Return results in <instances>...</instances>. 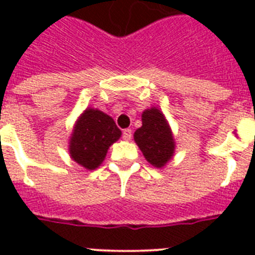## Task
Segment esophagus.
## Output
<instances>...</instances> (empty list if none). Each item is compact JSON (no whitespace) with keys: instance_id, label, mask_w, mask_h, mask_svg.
<instances>
[{"instance_id":"34e87169","label":"esophagus","mask_w":255,"mask_h":255,"mask_svg":"<svg viewBox=\"0 0 255 255\" xmlns=\"http://www.w3.org/2000/svg\"><path fill=\"white\" fill-rule=\"evenodd\" d=\"M123 139L124 140H131V137H132V131L131 129H129V128H126V129H123Z\"/></svg>"}]
</instances>
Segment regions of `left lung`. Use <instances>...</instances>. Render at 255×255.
<instances>
[{
	"label": "left lung",
	"mask_w": 255,
	"mask_h": 255,
	"mask_svg": "<svg viewBox=\"0 0 255 255\" xmlns=\"http://www.w3.org/2000/svg\"><path fill=\"white\" fill-rule=\"evenodd\" d=\"M141 120L143 126L136 129L133 139L147 161L157 168L164 167L174 152L173 136L167 120L157 108L145 110Z\"/></svg>",
	"instance_id": "left-lung-1"
}]
</instances>
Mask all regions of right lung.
<instances>
[{
	"label": "right lung",
	"mask_w": 255,
	"mask_h": 255,
	"mask_svg": "<svg viewBox=\"0 0 255 255\" xmlns=\"http://www.w3.org/2000/svg\"><path fill=\"white\" fill-rule=\"evenodd\" d=\"M122 135L112 118L88 108L78 120L70 140V155L87 169H95L104 160L110 145Z\"/></svg>",
	"instance_id": "1"
}]
</instances>
